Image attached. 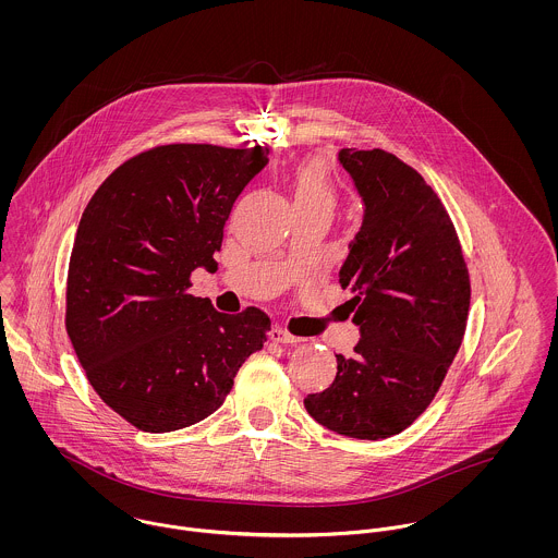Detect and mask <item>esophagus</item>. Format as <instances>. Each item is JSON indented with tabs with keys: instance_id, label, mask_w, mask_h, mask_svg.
<instances>
[{
	"instance_id": "esophagus-1",
	"label": "esophagus",
	"mask_w": 558,
	"mask_h": 558,
	"mask_svg": "<svg viewBox=\"0 0 558 558\" xmlns=\"http://www.w3.org/2000/svg\"><path fill=\"white\" fill-rule=\"evenodd\" d=\"M270 339L277 341V343H299V341H303L301 337H296V335H292V332H288L286 328H279V326H275L270 330Z\"/></svg>"
}]
</instances>
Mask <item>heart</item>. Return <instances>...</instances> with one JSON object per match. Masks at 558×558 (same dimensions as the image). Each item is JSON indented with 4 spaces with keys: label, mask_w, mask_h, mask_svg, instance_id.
<instances>
[{
    "label": "heart",
    "mask_w": 558,
    "mask_h": 558,
    "mask_svg": "<svg viewBox=\"0 0 558 558\" xmlns=\"http://www.w3.org/2000/svg\"><path fill=\"white\" fill-rule=\"evenodd\" d=\"M296 199H301V202H332L335 199L326 169L318 162H312L299 171L296 182H294V202Z\"/></svg>",
    "instance_id": "obj_1"
}]
</instances>
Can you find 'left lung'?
Instances as JSON below:
<instances>
[{"label":"left lung","mask_w":558,"mask_h":558,"mask_svg":"<svg viewBox=\"0 0 558 558\" xmlns=\"http://www.w3.org/2000/svg\"><path fill=\"white\" fill-rule=\"evenodd\" d=\"M363 202L339 283L361 339L337 356L332 385L305 398L319 425L350 438L403 432L436 396L466 330L471 281L456 228L434 189L385 150L343 148Z\"/></svg>","instance_id":"1"}]
</instances>
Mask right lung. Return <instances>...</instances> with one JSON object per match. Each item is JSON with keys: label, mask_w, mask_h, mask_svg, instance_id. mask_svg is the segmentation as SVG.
<instances>
[{"label": "right lung", "mask_w": 558, "mask_h": 558, "mask_svg": "<svg viewBox=\"0 0 558 558\" xmlns=\"http://www.w3.org/2000/svg\"><path fill=\"white\" fill-rule=\"evenodd\" d=\"M268 150L171 144L122 162L92 195L69 266L66 330L100 399L144 432L213 414L270 318L189 294L217 268L223 228Z\"/></svg>", "instance_id": "obj_1"}]
</instances>
